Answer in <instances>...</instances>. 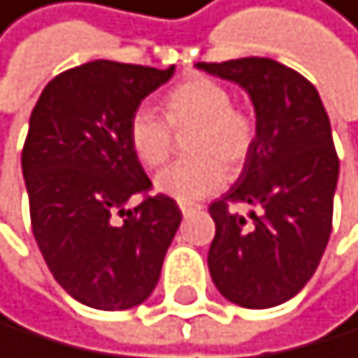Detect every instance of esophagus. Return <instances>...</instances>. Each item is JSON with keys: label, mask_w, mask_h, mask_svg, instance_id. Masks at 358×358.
Returning a JSON list of instances; mask_svg holds the SVG:
<instances>
[{"label": "esophagus", "mask_w": 358, "mask_h": 358, "mask_svg": "<svg viewBox=\"0 0 358 358\" xmlns=\"http://www.w3.org/2000/svg\"><path fill=\"white\" fill-rule=\"evenodd\" d=\"M196 210H201L199 206H192V203H180V212L185 217H189L192 212H196Z\"/></svg>", "instance_id": "1"}]
</instances>
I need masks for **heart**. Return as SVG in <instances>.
Returning <instances> with one entry per match:
<instances>
[{
    "label": "heart",
    "instance_id": "b5f03b06",
    "mask_svg": "<svg viewBox=\"0 0 358 358\" xmlns=\"http://www.w3.org/2000/svg\"><path fill=\"white\" fill-rule=\"evenodd\" d=\"M187 152L192 157L166 166L155 178V189L180 203L215 194L228 171H240L256 141V123L238 107L224 84L210 77H189L166 93L164 118L150 107L132 111L127 139L136 159L155 169L173 148V132L189 130Z\"/></svg>",
    "mask_w": 358,
    "mask_h": 358
}]
</instances>
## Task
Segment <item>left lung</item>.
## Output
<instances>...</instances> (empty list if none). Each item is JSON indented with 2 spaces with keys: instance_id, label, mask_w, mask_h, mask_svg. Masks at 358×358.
<instances>
[{
  "instance_id": "obj_1",
  "label": "left lung",
  "mask_w": 358,
  "mask_h": 358,
  "mask_svg": "<svg viewBox=\"0 0 358 358\" xmlns=\"http://www.w3.org/2000/svg\"><path fill=\"white\" fill-rule=\"evenodd\" d=\"M199 70L240 84L256 109V141L231 189L210 206V276L228 301L272 308L292 299L320 265L338 182L331 125L306 77L272 59L247 57ZM249 202L250 219L232 210Z\"/></svg>"
}]
</instances>
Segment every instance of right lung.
Returning a JSON list of instances; mask_svg holds the SVG:
<instances>
[{"label": "right lung", "mask_w": 358, "mask_h": 358, "mask_svg": "<svg viewBox=\"0 0 358 358\" xmlns=\"http://www.w3.org/2000/svg\"><path fill=\"white\" fill-rule=\"evenodd\" d=\"M166 70L91 61L57 75L29 118L22 176L34 238L70 297L98 310H125L150 297L182 212L146 196L150 180L130 148L127 123ZM128 215L120 224L115 215Z\"/></svg>", "instance_id": "add662e5"}]
</instances>
